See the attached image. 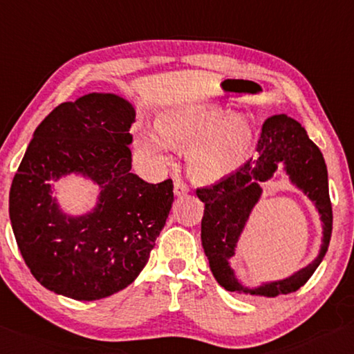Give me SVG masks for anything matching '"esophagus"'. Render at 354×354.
<instances>
[{"instance_id": "esophagus-1", "label": "esophagus", "mask_w": 354, "mask_h": 354, "mask_svg": "<svg viewBox=\"0 0 354 354\" xmlns=\"http://www.w3.org/2000/svg\"><path fill=\"white\" fill-rule=\"evenodd\" d=\"M189 193V188L188 185L185 183L183 180H180V178H177L176 182H174V194H176L177 197H182L185 194Z\"/></svg>"}]
</instances>
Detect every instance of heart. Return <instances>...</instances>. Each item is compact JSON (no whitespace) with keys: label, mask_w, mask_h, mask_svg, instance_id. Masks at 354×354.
<instances>
[{"label":"heart","mask_w":354,"mask_h":354,"mask_svg":"<svg viewBox=\"0 0 354 354\" xmlns=\"http://www.w3.org/2000/svg\"><path fill=\"white\" fill-rule=\"evenodd\" d=\"M158 130H142L141 151L165 160L171 145L187 147V167L197 183H218L238 172L249 160L255 133L241 115L227 116L212 105H183L158 118Z\"/></svg>","instance_id":"1"}]
</instances>
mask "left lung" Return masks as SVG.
Masks as SVG:
<instances>
[{"label": "left lung", "instance_id": "left-lung-1", "mask_svg": "<svg viewBox=\"0 0 354 354\" xmlns=\"http://www.w3.org/2000/svg\"><path fill=\"white\" fill-rule=\"evenodd\" d=\"M257 152L255 160H247L238 172L225 180L196 189L197 197L205 203L201 236L209 269L222 288L230 292L277 297L300 289L319 268L330 245L333 208L328 191V171L320 149L309 140L301 124L286 115H275L264 121ZM278 162L285 165L291 183L301 189L318 208L324 224V238L318 258L306 268L284 281L263 283L250 290L239 283L230 259L251 209L262 194L259 182L268 180Z\"/></svg>", "mask_w": 354, "mask_h": 354}]
</instances>
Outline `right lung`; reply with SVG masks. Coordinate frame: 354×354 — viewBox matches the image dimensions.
I'll return each mask as SVG.
<instances>
[{
    "label": "right lung",
    "mask_w": 354,
    "mask_h": 354,
    "mask_svg": "<svg viewBox=\"0 0 354 354\" xmlns=\"http://www.w3.org/2000/svg\"><path fill=\"white\" fill-rule=\"evenodd\" d=\"M132 104L90 93L55 107L35 129L9 194L24 263L41 286L74 300L127 288L149 261L174 202L172 180L147 183L132 169ZM80 173L100 187L82 216L61 212L50 183Z\"/></svg>",
    "instance_id": "add662e5"
}]
</instances>
